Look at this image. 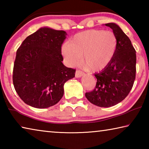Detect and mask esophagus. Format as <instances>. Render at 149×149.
Returning <instances> with one entry per match:
<instances>
[{"label": "esophagus", "mask_w": 149, "mask_h": 149, "mask_svg": "<svg viewBox=\"0 0 149 149\" xmlns=\"http://www.w3.org/2000/svg\"><path fill=\"white\" fill-rule=\"evenodd\" d=\"M84 74V73L81 71V70H76L75 72V77H81V76H83Z\"/></svg>", "instance_id": "1"}]
</instances>
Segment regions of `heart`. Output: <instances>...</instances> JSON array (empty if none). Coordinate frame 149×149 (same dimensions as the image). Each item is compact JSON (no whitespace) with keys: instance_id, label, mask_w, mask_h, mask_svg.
<instances>
[{"instance_id":"1","label":"heart","mask_w":149,"mask_h":149,"mask_svg":"<svg viewBox=\"0 0 149 149\" xmlns=\"http://www.w3.org/2000/svg\"><path fill=\"white\" fill-rule=\"evenodd\" d=\"M118 40L114 33L91 29L74 35L70 42L63 44L62 56L70 65L79 64L81 56L85 68L91 72L105 69L115 56Z\"/></svg>"}]
</instances>
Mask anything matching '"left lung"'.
I'll return each mask as SVG.
<instances>
[{
  "label": "left lung",
  "mask_w": 149,
  "mask_h": 149,
  "mask_svg": "<svg viewBox=\"0 0 149 149\" xmlns=\"http://www.w3.org/2000/svg\"><path fill=\"white\" fill-rule=\"evenodd\" d=\"M105 26L116 36V52L110 64L95 74L97 81L94 90L85 93L90 102L100 107H110L122 101L132 90L136 74V51L129 37L117 24Z\"/></svg>",
  "instance_id": "8db88e82"
}]
</instances>
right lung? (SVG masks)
I'll use <instances>...</instances> for the list:
<instances>
[{
	"instance_id": "add662e5",
	"label": "right lung",
	"mask_w": 149,
	"mask_h": 149,
	"mask_svg": "<svg viewBox=\"0 0 149 149\" xmlns=\"http://www.w3.org/2000/svg\"><path fill=\"white\" fill-rule=\"evenodd\" d=\"M64 31L42 27L29 35L17 49L13 84L26 104L37 108L52 107L64 95V85L75 77V70L62 64Z\"/></svg>"
}]
</instances>
